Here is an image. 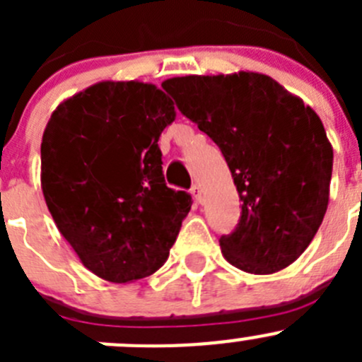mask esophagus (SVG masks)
Masks as SVG:
<instances>
[{
  "label": "esophagus",
  "instance_id": "34e87169",
  "mask_svg": "<svg viewBox=\"0 0 362 362\" xmlns=\"http://www.w3.org/2000/svg\"><path fill=\"white\" fill-rule=\"evenodd\" d=\"M191 194H192V198L196 199V202L202 203L203 202V189H202V185H198V184L192 185V187H191Z\"/></svg>",
  "mask_w": 362,
  "mask_h": 362
}]
</instances>
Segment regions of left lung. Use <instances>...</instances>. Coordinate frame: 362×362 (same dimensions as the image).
I'll use <instances>...</instances> for the list:
<instances>
[{"instance_id":"8db88e82","label":"left lung","mask_w":362,"mask_h":362,"mask_svg":"<svg viewBox=\"0 0 362 362\" xmlns=\"http://www.w3.org/2000/svg\"><path fill=\"white\" fill-rule=\"evenodd\" d=\"M163 89L215 141L242 202L236 228L218 243L255 275L293 264L322 224L333 148L322 120L261 73L178 76Z\"/></svg>"}]
</instances>
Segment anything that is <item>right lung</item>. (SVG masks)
Listing matches in <instances>:
<instances>
[{
	"label": "right lung",
	"mask_w": 362,
	"mask_h": 362,
	"mask_svg": "<svg viewBox=\"0 0 362 362\" xmlns=\"http://www.w3.org/2000/svg\"><path fill=\"white\" fill-rule=\"evenodd\" d=\"M175 107L158 87L101 82L57 107L42 140L50 215L87 269L126 284L164 264L191 210L164 182L160 133Z\"/></svg>",
	"instance_id": "add662e5"
}]
</instances>
